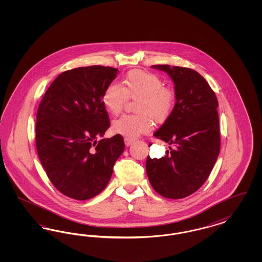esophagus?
<instances>
[{
  "mask_svg": "<svg viewBox=\"0 0 262 262\" xmlns=\"http://www.w3.org/2000/svg\"><path fill=\"white\" fill-rule=\"evenodd\" d=\"M134 141H135V139H134V138H130V137H125V143L126 146H129Z\"/></svg>",
  "mask_w": 262,
  "mask_h": 262,
  "instance_id": "obj_1",
  "label": "esophagus"
}]
</instances>
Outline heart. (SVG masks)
Segmentation results:
<instances>
[{
	"mask_svg": "<svg viewBox=\"0 0 262 262\" xmlns=\"http://www.w3.org/2000/svg\"><path fill=\"white\" fill-rule=\"evenodd\" d=\"M128 98L138 99L137 115H124L113 123V130L125 137L135 138L146 134L152 128L151 118L165 122L174 110L176 95L171 88L164 86L162 79L155 74L134 70L128 72L124 85L109 84L102 94V103L114 116L119 115Z\"/></svg>",
	"mask_w": 262,
	"mask_h": 262,
	"instance_id": "1",
	"label": "heart"
}]
</instances>
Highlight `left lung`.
<instances>
[{
  "label": "left lung",
  "mask_w": 262,
  "mask_h": 262,
  "mask_svg": "<svg viewBox=\"0 0 262 262\" xmlns=\"http://www.w3.org/2000/svg\"><path fill=\"white\" fill-rule=\"evenodd\" d=\"M152 68L166 72L174 83L176 104L154 137L174 145L160 159L149 156L146 173L164 198L192 194L207 180L220 152L218 100L208 82L194 70L169 64ZM152 144V143H151Z\"/></svg>",
  "instance_id": "obj_1"
}]
</instances>
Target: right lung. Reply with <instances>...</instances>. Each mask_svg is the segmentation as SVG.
I'll use <instances>...</instances> for the list:
<instances>
[{"label": "right lung", "mask_w": 262, "mask_h": 262, "mask_svg": "<svg viewBox=\"0 0 262 262\" xmlns=\"http://www.w3.org/2000/svg\"><path fill=\"white\" fill-rule=\"evenodd\" d=\"M118 72L104 66L66 71L39 104L38 156L53 186L68 198L86 200L99 194L125 149L121 135L99 140L110 126L102 94Z\"/></svg>", "instance_id": "1"}]
</instances>
